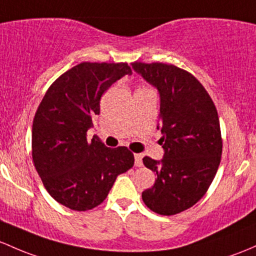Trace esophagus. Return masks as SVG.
Listing matches in <instances>:
<instances>
[{
  "label": "esophagus",
  "instance_id": "esophagus-1",
  "mask_svg": "<svg viewBox=\"0 0 256 256\" xmlns=\"http://www.w3.org/2000/svg\"><path fill=\"white\" fill-rule=\"evenodd\" d=\"M134 157H135V166H142V156L138 154V153H136V154H134Z\"/></svg>",
  "mask_w": 256,
  "mask_h": 256
}]
</instances>
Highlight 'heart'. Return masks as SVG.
<instances>
[{"instance_id":"heart-1","label":"heart","mask_w":256,"mask_h":256,"mask_svg":"<svg viewBox=\"0 0 256 256\" xmlns=\"http://www.w3.org/2000/svg\"><path fill=\"white\" fill-rule=\"evenodd\" d=\"M141 90H144V88H141Z\"/></svg>"}]
</instances>
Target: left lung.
I'll return each instance as SVG.
<instances>
[{"label":"left lung","mask_w":256,"mask_h":256,"mask_svg":"<svg viewBox=\"0 0 256 256\" xmlns=\"http://www.w3.org/2000/svg\"><path fill=\"white\" fill-rule=\"evenodd\" d=\"M160 93V160L144 158L157 176L142 192L150 210L163 216L195 205L211 185L222 156L218 114L204 86L189 72L162 62L131 64Z\"/></svg>","instance_id":"1"}]
</instances>
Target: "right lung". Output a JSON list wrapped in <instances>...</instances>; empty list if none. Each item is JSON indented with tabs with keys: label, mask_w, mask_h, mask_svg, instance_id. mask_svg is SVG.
I'll return each mask as SVG.
<instances>
[{
	"label": "right lung",
	"mask_w": 256,
	"mask_h": 256,
	"mask_svg": "<svg viewBox=\"0 0 256 256\" xmlns=\"http://www.w3.org/2000/svg\"><path fill=\"white\" fill-rule=\"evenodd\" d=\"M126 74L132 71L124 62L78 64L50 86L36 112L34 166L48 192L74 211L100 205L118 176L135 162L126 147L109 148L94 138L87 141L102 96Z\"/></svg>",
	"instance_id": "add662e5"
}]
</instances>
